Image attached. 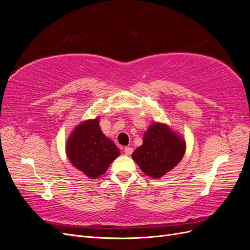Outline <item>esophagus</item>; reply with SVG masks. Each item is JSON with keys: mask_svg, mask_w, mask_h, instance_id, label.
<instances>
[{"mask_svg": "<svg viewBox=\"0 0 250 250\" xmlns=\"http://www.w3.org/2000/svg\"><path fill=\"white\" fill-rule=\"evenodd\" d=\"M124 152L126 155H130L133 152V149L131 147H125L124 148Z\"/></svg>", "mask_w": 250, "mask_h": 250, "instance_id": "1", "label": "esophagus"}]
</instances>
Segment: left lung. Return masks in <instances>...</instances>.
I'll list each match as a JSON object with an SVG mask.
<instances>
[{"label": "left lung", "instance_id": "8db88e82", "mask_svg": "<svg viewBox=\"0 0 250 250\" xmlns=\"http://www.w3.org/2000/svg\"><path fill=\"white\" fill-rule=\"evenodd\" d=\"M185 151L184 138L169 126L154 123L144 134L143 145L134 150L132 158L148 176L160 178L181 161Z\"/></svg>", "mask_w": 250, "mask_h": 250}]
</instances>
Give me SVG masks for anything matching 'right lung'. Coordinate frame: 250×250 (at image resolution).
Here are the masks:
<instances>
[{
    "label": "right lung",
    "mask_w": 250,
    "mask_h": 250,
    "mask_svg": "<svg viewBox=\"0 0 250 250\" xmlns=\"http://www.w3.org/2000/svg\"><path fill=\"white\" fill-rule=\"evenodd\" d=\"M66 154L74 167L95 179L106 172L120 155V150L99 127V118L84 121L71 133L66 142Z\"/></svg>",
    "instance_id": "right-lung-1"
}]
</instances>
